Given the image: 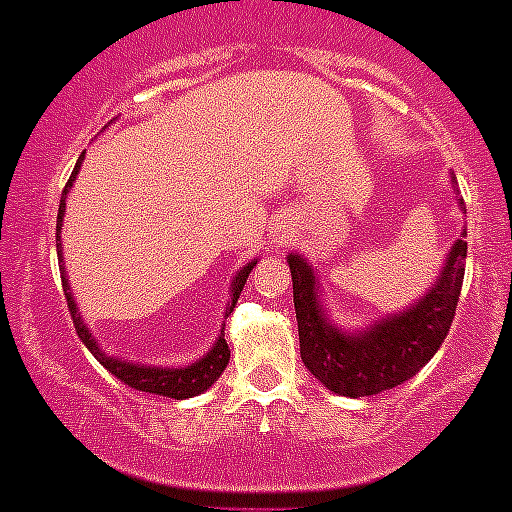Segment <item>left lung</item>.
Here are the masks:
<instances>
[{
  "instance_id": "left-lung-1",
  "label": "left lung",
  "mask_w": 512,
  "mask_h": 512,
  "mask_svg": "<svg viewBox=\"0 0 512 512\" xmlns=\"http://www.w3.org/2000/svg\"><path fill=\"white\" fill-rule=\"evenodd\" d=\"M464 205V203H462ZM467 241L464 233L449 251L442 276L421 302L398 317L348 335L322 314L312 266L289 256L294 309L299 325V353L309 373L340 396L360 398L388 391L414 378L439 350L452 327L464 279Z\"/></svg>"
}]
</instances>
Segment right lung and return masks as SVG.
Here are the masks:
<instances>
[{
    "instance_id": "obj_1",
    "label": "right lung",
    "mask_w": 512,
    "mask_h": 512,
    "mask_svg": "<svg viewBox=\"0 0 512 512\" xmlns=\"http://www.w3.org/2000/svg\"><path fill=\"white\" fill-rule=\"evenodd\" d=\"M81 159H83V154H81ZM81 159H78V164H75L73 175H70L68 185H65V190H63V198H60L58 225H55V231H58V233H55V246H60L58 241H60V225H63V215H65V192H68V187H73L75 175H78V170H81ZM253 264H256V261H251L248 266H243V269L238 271L236 279H233L231 304H228V312H225V314H231L233 307H236L238 294L243 292V284H246L248 274H251V269H253ZM60 279H63L65 302H68L70 317H73L75 332H78V337H81L83 345H86V348L91 350L93 355H96L98 363L109 370V373H114L121 383H126V386L137 388V391H144V393H157V396H167V398H192V396H198V393L208 391V388L213 386V383L220 378V373L225 370L228 360H231V348H228V342L223 340V335L218 337V342H215L213 350H210L205 358H200L198 363L187 365V368H149V365L124 363V360L109 358V355L98 348L96 340H93L91 332H88V327L81 322V317L75 314V302H73V297H70V289H68V281H65V274L60 276Z\"/></svg>"
}]
</instances>
